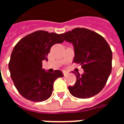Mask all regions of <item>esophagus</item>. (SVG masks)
I'll list each match as a JSON object with an SVG mask.
<instances>
[{
  "instance_id": "obj_1",
  "label": "esophagus",
  "mask_w": 124,
  "mask_h": 124,
  "mask_svg": "<svg viewBox=\"0 0 124 124\" xmlns=\"http://www.w3.org/2000/svg\"><path fill=\"white\" fill-rule=\"evenodd\" d=\"M68 72H66V71H63V74H64V76H66L68 74Z\"/></svg>"
}]
</instances>
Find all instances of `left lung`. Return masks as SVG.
<instances>
[{
  "label": "left lung",
  "instance_id": "8db88e82",
  "mask_svg": "<svg viewBox=\"0 0 124 124\" xmlns=\"http://www.w3.org/2000/svg\"><path fill=\"white\" fill-rule=\"evenodd\" d=\"M60 35L72 44L75 54L73 62L80 64L84 71L82 75L75 73V84L68 86L70 93L78 98L98 94L112 72V52L109 44L101 35L86 28H74Z\"/></svg>",
  "mask_w": 124,
  "mask_h": 124
}]
</instances>
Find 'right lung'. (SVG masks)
Instances as JSON below:
<instances>
[{"mask_svg":"<svg viewBox=\"0 0 124 124\" xmlns=\"http://www.w3.org/2000/svg\"><path fill=\"white\" fill-rule=\"evenodd\" d=\"M60 34L47 31H36L18 42L12 52L8 68L18 92L32 101L48 99L53 91L54 82L64 76L60 70L53 73L42 69V61L54 44L62 43Z\"/></svg>","mask_w":124,"mask_h":124,"instance_id":"right-lung-1","label":"right lung"}]
</instances>
